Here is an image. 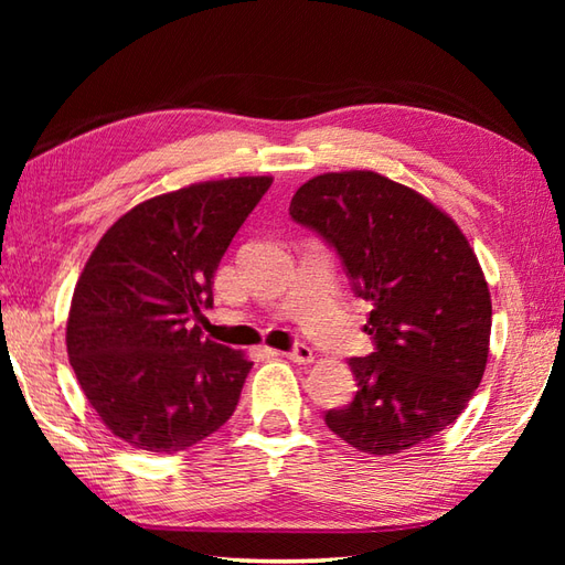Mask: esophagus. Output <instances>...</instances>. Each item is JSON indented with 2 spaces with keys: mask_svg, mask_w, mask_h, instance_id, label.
Instances as JSON below:
<instances>
[{
  "mask_svg": "<svg viewBox=\"0 0 565 565\" xmlns=\"http://www.w3.org/2000/svg\"><path fill=\"white\" fill-rule=\"evenodd\" d=\"M286 356H289L296 364H310L313 362V350H310L308 344H296L291 352H286Z\"/></svg>",
  "mask_w": 565,
  "mask_h": 565,
  "instance_id": "esophagus-1",
  "label": "esophagus"
}]
</instances>
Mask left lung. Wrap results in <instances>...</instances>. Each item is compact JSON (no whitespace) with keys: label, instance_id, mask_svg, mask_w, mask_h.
Returning <instances> with one entry per match:
<instances>
[{"label":"left lung","instance_id":"obj_1","mask_svg":"<svg viewBox=\"0 0 565 565\" xmlns=\"http://www.w3.org/2000/svg\"><path fill=\"white\" fill-rule=\"evenodd\" d=\"M291 218L338 252L356 296L374 306L376 350L352 356L356 393L326 425L354 449L388 456L419 447L459 417L483 379L488 281L447 213L371 170L308 179Z\"/></svg>","mask_w":565,"mask_h":565}]
</instances>
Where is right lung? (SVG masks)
Here are the masks:
<instances>
[{"label": "right lung", "mask_w": 565, "mask_h": 565, "mask_svg": "<svg viewBox=\"0 0 565 565\" xmlns=\"http://www.w3.org/2000/svg\"><path fill=\"white\" fill-rule=\"evenodd\" d=\"M271 177L199 182L138 203L84 264L67 356L102 423L130 447L177 454L221 429L252 362L203 338L213 274Z\"/></svg>", "instance_id": "right-lung-1"}]
</instances>
